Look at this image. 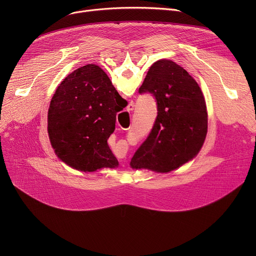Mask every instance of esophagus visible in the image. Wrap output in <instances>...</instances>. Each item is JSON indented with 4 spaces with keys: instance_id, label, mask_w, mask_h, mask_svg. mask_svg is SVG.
Masks as SVG:
<instances>
[{
    "instance_id": "obj_1",
    "label": "esophagus",
    "mask_w": 256,
    "mask_h": 256,
    "mask_svg": "<svg viewBox=\"0 0 256 256\" xmlns=\"http://www.w3.org/2000/svg\"><path fill=\"white\" fill-rule=\"evenodd\" d=\"M134 108H135V104H134L132 102H130L128 104V108H126V110H128V112H130V111H132V110H134Z\"/></svg>"
}]
</instances>
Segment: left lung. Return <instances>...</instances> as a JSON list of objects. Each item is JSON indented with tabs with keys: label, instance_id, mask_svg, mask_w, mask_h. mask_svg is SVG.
<instances>
[{
	"label": "left lung",
	"instance_id": "8db88e82",
	"mask_svg": "<svg viewBox=\"0 0 256 256\" xmlns=\"http://www.w3.org/2000/svg\"><path fill=\"white\" fill-rule=\"evenodd\" d=\"M139 93L152 94L158 116L130 167L167 173L195 158L208 132L206 104L196 80L176 62L158 60L150 66Z\"/></svg>",
	"mask_w": 256,
	"mask_h": 256
}]
</instances>
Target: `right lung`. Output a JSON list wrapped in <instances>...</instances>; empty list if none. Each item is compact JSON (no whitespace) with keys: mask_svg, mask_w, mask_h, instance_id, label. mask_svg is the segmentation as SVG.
Returning a JSON list of instances; mask_svg holds the SVG:
<instances>
[{"mask_svg":"<svg viewBox=\"0 0 256 256\" xmlns=\"http://www.w3.org/2000/svg\"><path fill=\"white\" fill-rule=\"evenodd\" d=\"M118 98L109 76L96 64L80 67L62 80L48 115L50 141L62 162L84 172L118 167L108 145L120 111Z\"/></svg>","mask_w":256,"mask_h":256,"instance_id":"obj_1","label":"right lung"}]
</instances>
